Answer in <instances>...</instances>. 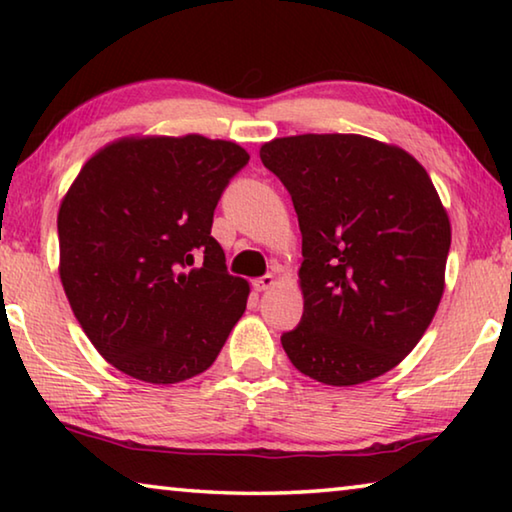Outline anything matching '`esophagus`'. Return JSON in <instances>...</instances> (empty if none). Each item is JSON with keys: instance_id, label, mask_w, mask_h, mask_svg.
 <instances>
[{"instance_id": "34e87169", "label": "esophagus", "mask_w": 512, "mask_h": 512, "mask_svg": "<svg viewBox=\"0 0 512 512\" xmlns=\"http://www.w3.org/2000/svg\"><path fill=\"white\" fill-rule=\"evenodd\" d=\"M277 284V280H275V275L273 273H266V275H262V277H257V280H253V289L255 291H268V289H273Z\"/></svg>"}]
</instances>
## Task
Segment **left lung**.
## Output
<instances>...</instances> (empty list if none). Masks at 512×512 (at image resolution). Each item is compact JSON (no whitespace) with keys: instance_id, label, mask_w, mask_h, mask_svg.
Here are the masks:
<instances>
[{"instance_id":"obj_1","label":"left lung","mask_w":512,"mask_h":512,"mask_svg":"<svg viewBox=\"0 0 512 512\" xmlns=\"http://www.w3.org/2000/svg\"><path fill=\"white\" fill-rule=\"evenodd\" d=\"M259 158L289 189L302 235L305 311L284 352L327 386L384 375L445 291L452 225L429 173L400 146L354 133L277 137Z\"/></svg>"}]
</instances>
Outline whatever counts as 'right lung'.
Masks as SVG:
<instances>
[{"instance_id": "right-lung-1", "label": "right lung", "mask_w": 512, "mask_h": 512, "mask_svg": "<svg viewBox=\"0 0 512 512\" xmlns=\"http://www.w3.org/2000/svg\"><path fill=\"white\" fill-rule=\"evenodd\" d=\"M250 160L203 135H131L83 164L58 210V273L103 359L146 384H178L219 357L250 287L210 232ZM204 264L195 266V257Z\"/></svg>"}]
</instances>
